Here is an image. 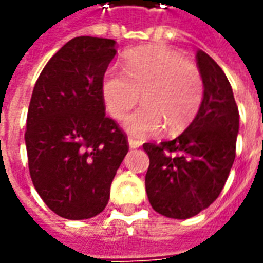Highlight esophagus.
Wrapping results in <instances>:
<instances>
[{"label": "esophagus", "instance_id": "1", "mask_svg": "<svg viewBox=\"0 0 263 263\" xmlns=\"http://www.w3.org/2000/svg\"><path fill=\"white\" fill-rule=\"evenodd\" d=\"M128 146H130V149H137V147L142 146V142L136 140L133 137H128Z\"/></svg>", "mask_w": 263, "mask_h": 263}]
</instances>
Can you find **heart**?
<instances>
[{
  "instance_id": "heart-1",
  "label": "heart",
  "mask_w": 263,
  "mask_h": 263,
  "mask_svg": "<svg viewBox=\"0 0 263 263\" xmlns=\"http://www.w3.org/2000/svg\"><path fill=\"white\" fill-rule=\"evenodd\" d=\"M101 94L114 119L124 117L142 94L143 107L124 121L132 135L146 137L162 126L167 133H176L195 119L202 106L203 80L197 67L182 54L150 45L128 52L126 71L108 68Z\"/></svg>"
}]
</instances>
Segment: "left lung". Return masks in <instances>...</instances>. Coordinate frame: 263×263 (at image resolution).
Listing matches in <instances>:
<instances>
[{"mask_svg": "<svg viewBox=\"0 0 263 263\" xmlns=\"http://www.w3.org/2000/svg\"><path fill=\"white\" fill-rule=\"evenodd\" d=\"M203 100L196 117L173 140L144 143L150 164L146 192L166 218L189 219L220 195L236 156L239 110L231 83L216 61L197 50Z\"/></svg>", "mask_w": 263, "mask_h": 263, "instance_id": "obj_1", "label": "left lung"}]
</instances>
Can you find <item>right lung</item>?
<instances>
[{"label": "right lung", "instance_id": "right-lung-1", "mask_svg": "<svg viewBox=\"0 0 263 263\" xmlns=\"http://www.w3.org/2000/svg\"><path fill=\"white\" fill-rule=\"evenodd\" d=\"M116 41L76 37L45 64L32 90L25 146L32 184L61 218L104 211L128 152L126 133L106 116L101 81Z\"/></svg>", "mask_w": 263, "mask_h": 263}]
</instances>
